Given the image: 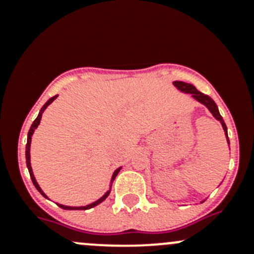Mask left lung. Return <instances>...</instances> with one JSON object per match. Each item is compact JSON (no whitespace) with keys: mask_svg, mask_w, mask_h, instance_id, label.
I'll return each mask as SVG.
<instances>
[{"mask_svg":"<svg viewBox=\"0 0 254 254\" xmlns=\"http://www.w3.org/2000/svg\"><path fill=\"white\" fill-rule=\"evenodd\" d=\"M173 84H175V86L179 89V91L184 92V93H191L193 98H195L196 101L200 102V103H203L204 106L207 107V109H209V111L211 112V114L214 115V117L216 118V119L219 120L220 123H221L222 127H224V130H225V135H226V137H227V142L230 143L229 136H227L226 124H225L224 119H222V117H221V115H220L216 103H215V102L212 101V99L210 98L209 96H206V94H204V93H201V92H199L198 89H196L195 87L193 86V84L186 83V82H182V81H175V82H173Z\"/></svg>","mask_w":254,"mask_h":254,"instance_id":"obj_1","label":"left lung"}]
</instances>
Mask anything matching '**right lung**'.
<instances>
[{
	"instance_id": "right-lung-1",
	"label": "right lung",
	"mask_w": 254,
	"mask_h": 254,
	"mask_svg": "<svg viewBox=\"0 0 254 254\" xmlns=\"http://www.w3.org/2000/svg\"><path fill=\"white\" fill-rule=\"evenodd\" d=\"M56 97H58V96H54V97H51V98L49 99V101L47 102V103H45L44 106H43V108L40 109V112H39V114H38L37 119H35L34 122H33L32 127H30L29 131H28V140H27V145H25V160H27V167H28V171H29L30 178H32V182H33V184H34V187H35V188L38 189V191H39V193L42 194V195L44 196V198H47V199H48V196L45 195V194H44V191H43L42 189H40L39 184L37 183V181H35V177H34V175H33L32 166H30V152H29V151H30V142H32V135H33V132H34V130L37 129V127H38V125H39V123H40V119H42V114H43V112H44L45 109H47V107L49 106V104H51V103H53L54 101H55V99H56ZM119 171H120V167L118 168V170L115 171L114 173H113V177H112V184H113V182H114L115 177H117L118 173H119ZM112 184H111V188H112ZM109 193H111V189H109V190L107 191V193L104 194V195L102 196L101 199H98V200H97V201H94V203L89 204V205H86V206H65V205H61V204H58V205L60 206L61 209H65V210H88V209H91V207H94V206H97V205H98V204H101L102 201H103V200H106V198H107V196L109 195Z\"/></svg>"
}]
</instances>
